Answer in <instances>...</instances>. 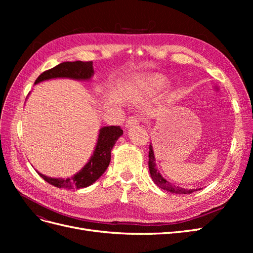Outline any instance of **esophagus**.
I'll use <instances>...</instances> for the list:
<instances>
[{
    "mask_svg": "<svg viewBox=\"0 0 253 253\" xmlns=\"http://www.w3.org/2000/svg\"><path fill=\"white\" fill-rule=\"evenodd\" d=\"M140 122V118L138 116H129L127 119H126V127H131V126H134L136 125H138Z\"/></svg>",
    "mask_w": 253,
    "mask_h": 253,
    "instance_id": "obj_1",
    "label": "esophagus"
}]
</instances>
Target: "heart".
Returning <instances> with one entry per match:
<instances>
[{
  "mask_svg": "<svg viewBox=\"0 0 253 253\" xmlns=\"http://www.w3.org/2000/svg\"><path fill=\"white\" fill-rule=\"evenodd\" d=\"M166 81L165 79L162 77V76H151V77L145 78L144 80L141 81V85L150 90H155V89H159L165 86Z\"/></svg>",
  "mask_w": 253,
  "mask_h": 253,
  "instance_id": "b5f03b06",
  "label": "heart"
}]
</instances>
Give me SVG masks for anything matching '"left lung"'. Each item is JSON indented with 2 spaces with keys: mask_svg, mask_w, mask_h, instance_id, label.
I'll return each mask as SVG.
<instances>
[{
  "mask_svg": "<svg viewBox=\"0 0 253 253\" xmlns=\"http://www.w3.org/2000/svg\"><path fill=\"white\" fill-rule=\"evenodd\" d=\"M149 169H150V173L152 176V179L154 180V182L158 187H160L162 189L169 191L171 193H175V194H191L197 191V189H185V188H180V187H176L171 185L169 181H167L160 173L158 172V170L156 169V165H155V157H154V152H153V148L152 145L150 144V151H149Z\"/></svg>",
  "mask_w": 253,
  "mask_h": 253,
  "instance_id": "obj_1",
  "label": "left lung"
}]
</instances>
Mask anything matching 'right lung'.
I'll return each instance as SVG.
<instances>
[{"instance_id":"obj_1","label":"right lung","mask_w":253,"mask_h":253,"mask_svg":"<svg viewBox=\"0 0 253 253\" xmlns=\"http://www.w3.org/2000/svg\"><path fill=\"white\" fill-rule=\"evenodd\" d=\"M94 74L93 61H75L63 62L43 72L35 83L53 78H72L78 80L89 79ZM124 134L120 126H111L100 128L96 149L89 162L82 170L68 178H51L38 172L41 177L50 185L63 189H80L90 186L105 172L111 162V151L117 139Z\"/></svg>"}]
</instances>
